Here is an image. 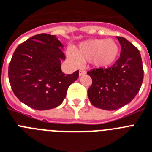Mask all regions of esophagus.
Masks as SVG:
<instances>
[{"instance_id": "esophagus-1", "label": "esophagus", "mask_w": 152, "mask_h": 152, "mask_svg": "<svg viewBox=\"0 0 152 152\" xmlns=\"http://www.w3.org/2000/svg\"><path fill=\"white\" fill-rule=\"evenodd\" d=\"M85 74H86V71H84V70H80V71H79V75H80V76L85 75Z\"/></svg>"}]
</instances>
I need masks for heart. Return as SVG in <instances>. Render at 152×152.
Here are the masks:
<instances>
[{
  "instance_id": "1",
  "label": "heart",
  "mask_w": 152,
  "mask_h": 152,
  "mask_svg": "<svg viewBox=\"0 0 152 152\" xmlns=\"http://www.w3.org/2000/svg\"><path fill=\"white\" fill-rule=\"evenodd\" d=\"M120 56V46L113 39H90L81 42L67 53V57L74 64L78 65L80 61H88L92 66L100 68L110 67Z\"/></svg>"
}]
</instances>
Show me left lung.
Instances as JSON below:
<instances>
[{
  "instance_id": "1",
  "label": "left lung",
  "mask_w": 152,
  "mask_h": 152,
  "mask_svg": "<svg viewBox=\"0 0 152 152\" xmlns=\"http://www.w3.org/2000/svg\"><path fill=\"white\" fill-rule=\"evenodd\" d=\"M121 45L120 58L110 67L91 69L87 74L92 83L88 96L94 106L116 110L125 106L138 93L144 77L142 61L135 46L117 36Z\"/></svg>"
}]
</instances>
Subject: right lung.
<instances>
[{"label": "right lung", "instance_id": "right-lung-1", "mask_svg": "<svg viewBox=\"0 0 152 152\" xmlns=\"http://www.w3.org/2000/svg\"><path fill=\"white\" fill-rule=\"evenodd\" d=\"M63 45L55 36L41 33L21 43L15 50L8 67L14 94L34 110H50L60 106L67 88L78 78V71L65 75Z\"/></svg>", "mask_w": 152, "mask_h": 152}]
</instances>
